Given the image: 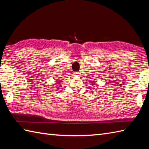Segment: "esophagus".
Masks as SVG:
<instances>
[{
    "instance_id": "34e87169",
    "label": "esophagus",
    "mask_w": 149,
    "mask_h": 149,
    "mask_svg": "<svg viewBox=\"0 0 149 149\" xmlns=\"http://www.w3.org/2000/svg\"><path fill=\"white\" fill-rule=\"evenodd\" d=\"M74 75H75V76H79V72H75Z\"/></svg>"
}]
</instances>
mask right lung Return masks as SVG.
I'll use <instances>...</instances> for the list:
<instances>
[{
    "mask_svg": "<svg viewBox=\"0 0 149 149\" xmlns=\"http://www.w3.org/2000/svg\"><path fill=\"white\" fill-rule=\"evenodd\" d=\"M56 83H59V81H57V82H56Z\"/></svg>",
    "mask_w": 149,
    "mask_h": 149,
    "instance_id": "right-lung-1",
    "label": "right lung"
}]
</instances>
